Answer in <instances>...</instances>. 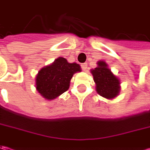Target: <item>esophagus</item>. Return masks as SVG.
<instances>
[{"mask_svg": "<svg viewBox=\"0 0 150 150\" xmlns=\"http://www.w3.org/2000/svg\"><path fill=\"white\" fill-rule=\"evenodd\" d=\"M81 67H82V69L83 70L84 72H86V71L88 70V64H87V63H83V64L81 65Z\"/></svg>", "mask_w": 150, "mask_h": 150, "instance_id": "obj_1", "label": "esophagus"}]
</instances>
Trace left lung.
Wrapping results in <instances>:
<instances>
[{"mask_svg": "<svg viewBox=\"0 0 150 150\" xmlns=\"http://www.w3.org/2000/svg\"><path fill=\"white\" fill-rule=\"evenodd\" d=\"M98 67L91 70L96 84L97 93L108 100H112L119 94L120 80L117 78L104 61H98Z\"/></svg>", "mask_w": 150, "mask_h": 150, "instance_id": "left-lung-1", "label": "left lung"}]
</instances>
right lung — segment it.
<instances>
[{
	"label": "right lung",
	"mask_w": 150,
	"mask_h": 150,
	"mask_svg": "<svg viewBox=\"0 0 150 150\" xmlns=\"http://www.w3.org/2000/svg\"><path fill=\"white\" fill-rule=\"evenodd\" d=\"M81 71L79 64L60 57L40 69L35 79L36 89L46 100H53L68 90L73 74Z\"/></svg>",
	"instance_id": "right-lung-1"
}]
</instances>
